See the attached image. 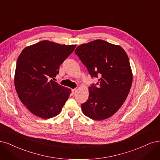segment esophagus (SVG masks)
Masks as SVG:
<instances>
[{
  "mask_svg": "<svg viewBox=\"0 0 160 160\" xmlns=\"http://www.w3.org/2000/svg\"><path fill=\"white\" fill-rule=\"evenodd\" d=\"M76 91H77L76 89H72V94H76Z\"/></svg>",
  "mask_w": 160,
  "mask_h": 160,
  "instance_id": "esophagus-1",
  "label": "esophagus"
}]
</instances>
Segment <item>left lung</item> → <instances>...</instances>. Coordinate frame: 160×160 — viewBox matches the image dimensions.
<instances>
[{
  "label": "left lung",
  "mask_w": 160,
  "mask_h": 160,
  "mask_svg": "<svg viewBox=\"0 0 160 160\" xmlns=\"http://www.w3.org/2000/svg\"><path fill=\"white\" fill-rule=\"evenodd\" d=\"M96 84L89 87V96L82 110L84 114L100 121L114 115L130 92L132 72L126 52L121 46L102 40L78 46L75 50Z\"/></svg>",
  "instance_id": "1"
}]
</instances>
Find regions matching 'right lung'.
Here are the masks:
<instances>
[{"instance_id":"obj_1","label":"right lung","mask_w":160,"mask_h":160,"mask_svg":"<svg viewBox=\"0 0 160 160\" xmlns=\"http://www.w3.org/2000/svg\"><path fill=\"white\" fill-rule=\"evenodd\" d=\"M75 48L43 40L26 47L19 55L15 88L20 101L35 116L48 119L62 111L71 90L54 80L59 66Z\"/></svg>"}]
</instances>
